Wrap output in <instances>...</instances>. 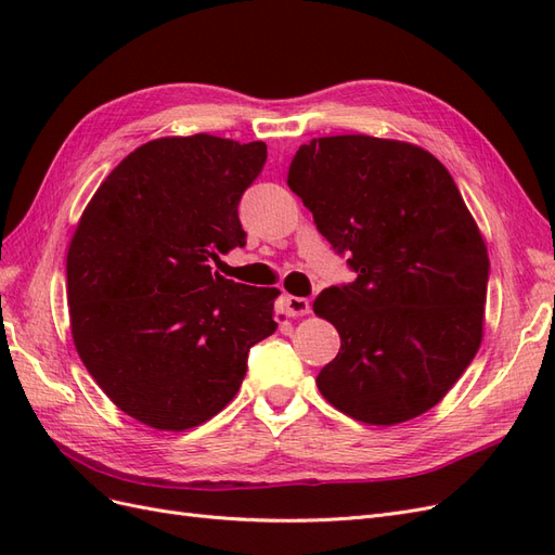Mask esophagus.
<instances>
[{"label":"esophagus","mask_w":555,"mask_h":555,"mask_svg":"<svg viewBox=\"0 0 555 555\" xmlns=\"http://www.w3.org/2000/svg\"><path fill=\"white\" fill-rule=\"evenodd\" d=\"M282 312L287 317H304L310 312V300L300 296H282L280 300Z\"/></svg>","instance_id":"obj_1"}]
</instances>
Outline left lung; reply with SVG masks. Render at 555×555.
I'll list each match as a JSON object with an SVG mask.
<instances>
[{
  "label": "left lung",
  "instance_id": "left-lung-1",
  "mask_svg": "<svg viewBox=\"0 0 555 555\" xmlns=\"http://www.w3.org/2000/svg\"><path fill=\"white\" fill-rule=\"evenodd\" d=\"M287 184L357 273L312 304L340 333L319 391L373 426L428 412L483 331L489 255L456 182L422 147L349 133L300 145Z\"/></svg>",
  "mask_w": 555,
  "mask_h": 555
}]
</instances>
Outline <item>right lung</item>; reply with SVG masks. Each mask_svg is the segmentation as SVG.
I'll return each instance as SVG.
<instances>
[{"instance_id":"add662e5","label":"right lung","mask_w":555,"mask_h":555,"mask_svg":"<svg viewBox=\"0 0 555 555\" xmlns=\"http://www.w3.org/2000/svg\"><path fill=\"white\" fill-rule=\"evenodd\" d=\"M266 143L210 133L133 150L82 212L66 255L78 357L125 414L157 430L208 422L278 322L271 287L212 273L247 233L238 204Z\"/></svg>"}]
</instances>
